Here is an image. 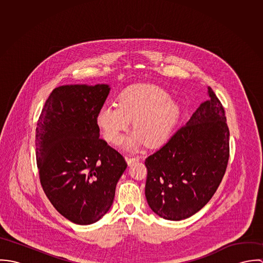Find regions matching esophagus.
I'll return each mask as SVG.
<instances>
[{"instance_id": "34e87169", "label": "esophagus", "mask_w": 263, "mask_h": 263, "mask_svg": "<svg viewBox=\"0 0 263 263\" xmlns=\"http://www.w3.org/2000/svg\"><path fill=\"white\" fill-rule=\"evenodd\" d=\"M125 160H126L127 164L130 165L132 163H134V162H136V161H139V157H128V156H126V157H125Z\"/></svg>"}]
</instances>
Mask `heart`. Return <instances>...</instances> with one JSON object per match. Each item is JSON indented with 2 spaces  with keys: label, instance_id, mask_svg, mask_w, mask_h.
I'll use <instances>...</instances> for the list:
<instances>
[{
  "label": "heart",
  "instance_id": "b5f03b06",
  "mask_svg": "<svg viewBox=\"0 0 263 263\" xmlns=\"http://www.w3.org/2000/svg\"><path fill=\"white\" fill-rule=\"evenodd\" d=\"M179 115V105L165 90L151 84H138L124 89L117 97V104L102 105L96 122L107 142L119 144L133 120L136 132L128 137L126 147L134 149L144 142L153 147L164 144Z\"/></svg>",
  "mask_w": 263,
  "mask_h": 263
}]
</instances>
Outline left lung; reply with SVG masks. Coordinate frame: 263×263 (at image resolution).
<instances>
[{"mask_svg":"<svg viewBox=\"0 0 263 263\" xmlns=\"http://www.w3.org/2000/svg\"><path fill=\"white\" fill-rule=\"evenodd\" d=\"M187 123L150 155L145 194L152 211L180 221L201 210L225 175L230 132L224 107L211 87Z\"/></svg>","mask_w":263,"mask_h":263,"instance_id":"left-lung-1","label":"left lung"}]
</instances>
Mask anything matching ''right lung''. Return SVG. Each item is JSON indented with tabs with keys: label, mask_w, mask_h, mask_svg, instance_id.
I'll return each mask as SVG.
<instances>
[{
	"label": "right lung",
	"mask_w": 263,
	"mask_h": 263,
	"mask_svg": "<svg viewBox=\"0 0 263 263\" xmlns=\"http://www.w3.org/2000/svg\"><path fill=\"white\" fill-rule=\"evenodd\" d=\"M110 88L66 85L52 90L37 121L39 179L54 209L78 225L100 220L112 205L127 164L100 139L96 114Z\"/></svg>",
	"instance_id": "1"
}]
</instances>
